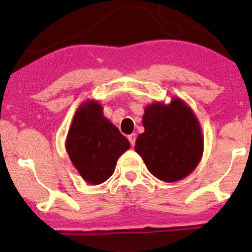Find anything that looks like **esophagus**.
Returning a JSON list of instances; mask_svg holds the SVG:
<instances>
[{
  "label": "esophagus",
  "instance_id": "34e87169",
  "mask_svg": "<svg viewBox=\"0 0 252 252\" xmlns=\"http://www.w3.org/2000/svg\"><path fill=\"white\" fill-rule=\"evenodd\" d=\"M128 140H129L130 144H131V147H134L135 146V142H136V134L129 135L128 136Z\"/></svg>",
  "mask_w": 252,
  "mask_h": 252
}]
</instances>
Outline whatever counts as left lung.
I'll return each mask as SVG.
<instances>
[{"instance_id":"left-lung-1","label":"left lung","mask_w":252,"mask_h":252,"mask_svg":"<svg viewBox=\"0 0 252 252\" xmlns=\"http://www.w3.org/2000/svg\"><path fill=\"white\" fill-rule=\"evenodd\" d=\"M144 132L135 150L155 178L174 182L196 168L204 153V136L193 110L181 98L155 102L144 109Z\"/></svg>"}]
</instances>
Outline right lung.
<instances>
[{
	"instance_id": "obj_1",
	"label": "right lung",
	"mask_w": 252,
	"mask_h": 252,
	"mask_svg": "<svg viewBox=\"0 0 252 252\" xmlns=\"http://www.w3.org/2000/svg\"><path fill=\"white\" fill-rule=\"evenodd\" d=\"M66 152L80 176L91 185L106 181L129 141L104 116L103 106L88 99L77 109L65 141Z\"/></svg>"
}]
</instances>
